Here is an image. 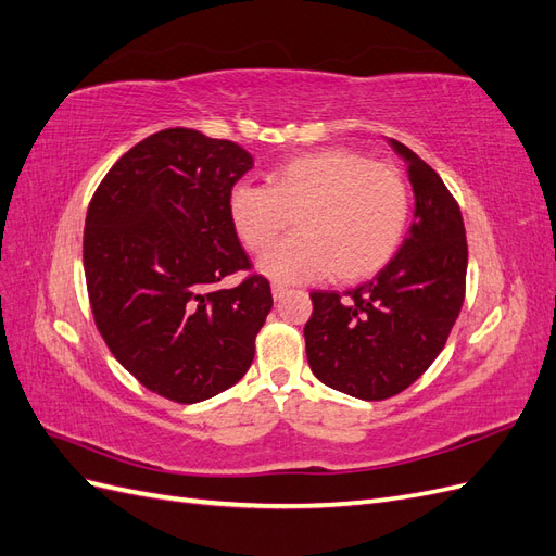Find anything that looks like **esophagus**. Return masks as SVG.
I'll return each instance as SVG.
<instances>
[{
	"instance_id": "obj_1",
	"label": "esophagus",
	"mask_w": 556,
	"mask_h": 556,
	"mask_svg": "<svg viewBox=\"0 0 556 556\" xmlns=\"http://www.w3.org/2000/svg\"><path fill=\"white\" fill-rule=\"evenodd\" d=\"M290 288L285 282H274L271 285V292H274V299H282L285 296V292H288Z\"/></svg>"
}]
</instances>
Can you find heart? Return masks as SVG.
<instances>
[{
	"label": "heart",
	"instance_id": "1",
	"mask_svg": "<svg viewBox=\"0 0 556 556\" xmlns=\"http://www.w3.org/2000/svg\"><path fill=\"white\" fill-rule=\"evenodd\" d=\"M410 192L390 164L348 148L299 155L264 185L241 182L229 194L233 231L252 252L271 245L294 215L296 233L260 260L280 282L371 276L390 262L408 225Z\"/></svg>",
	"mask_w": 556,
	"mask_h": 556
}]
</instances>
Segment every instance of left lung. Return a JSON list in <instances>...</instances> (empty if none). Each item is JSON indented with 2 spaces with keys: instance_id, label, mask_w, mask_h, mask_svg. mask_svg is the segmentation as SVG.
<instances>
[{
  "instance_id": "1",
  "label": "left lung",
  "mask_w": 556,
  "mask_h": 556,
  "mask_svg": "<svg viewBox=\"0 0 556 556\" xmlns=\"http://www.w3.org/2000/svg\"><path fill=\"white\" fill-rule=\"evenodd\" d=\"M415 213L396 257L359 288L311 292L304 327L311 371L331 390L382 401L410 387L445 348L466 294L468 245L459 204L408 146Z\"/></svg>"
}]
</instances>
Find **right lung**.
Masks as SVG:
<instances>
[{
    "mask_svg": "<svg viewBox=\"0 0 556 556\" xmlns=\"http://www.w3.org/2000/svg\"><path fill=\"white\" fill-rule=\"evenodd\" d=\"M252 169L239 143L172 127L134 146L99 182L83 233L94 325L150 392L197 403L237 384L274 306L250 271L229 194Z\"/></svg>",
    "mask_w": 556,
    "mask_h": 556,
    "instance_id": "add662e5",
    "label": "right lung"
}]
</instances>
